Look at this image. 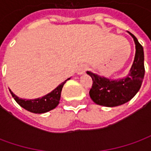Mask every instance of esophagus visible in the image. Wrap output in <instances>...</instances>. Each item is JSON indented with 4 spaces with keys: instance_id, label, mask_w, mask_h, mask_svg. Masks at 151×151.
<instances>
[{
    "instance_id": "obj_1",
    "label": "esophagus",
    "mask_w": 151,
    "mask_h": 151,
    "mask_svg": "<svg viewBox=\"0 0 151 151\" xmlns=\"http://www.w3.org/2000/svg\"><path fill=\"white\" fill-rule=\"evenodd\" d=\"M87 69H88L87 65H81L78 67V70H77V73H78V75H81L82 73H84L87 70Z\"/></svg>"
}]
</instances>
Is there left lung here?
Returning a JSON list of instances; mask_svg holds the SVG:
<instances>
[{
    "label": "left lung",
    "instance_id": "obj_1",
    "mask_svg": "<svg viewBox=\"0 0 151 151\" xmlns=\"http://www.w3.org/2000/svg\"><path fill=\"white\" fill-rule=\"evenodd\" d=\"M129 34L134 40L136 53L129 73L125 78L111 80L90 71L86 72L93 80L89 94L96 104L110 108L122 105L132 99L141 88L145 75L143 47L132 33Z\"/></svg>",
    "mask_w": 151,
    "mask_h": 151
}]
</instances>
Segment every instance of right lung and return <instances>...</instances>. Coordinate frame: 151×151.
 Wrapping results in <instances>:
<instances>
[{"label":"right lung","instance_id":"1","mask_svg":"<svg viewBox=\"0 0 151 151\" xmlns=\"http://www.w3.org/2000/svg\"><path fill=\"white\" fill-rule=\"evenodd\" d=\"M69 79L70 78H68L67 80ZM67 80L63 82L61 84H60L56 89H54L52 91L48 93L47 95H44L42 98L35 99H22L18 97L17 95H15L10 90L9 91L11 93L13 98L15 99V101L17 102L22 108L33 113H45L47 111L54 109L59 104L63 86Z\"/></svg>","mask_w":151,"mask_h":151}]
</instances>
